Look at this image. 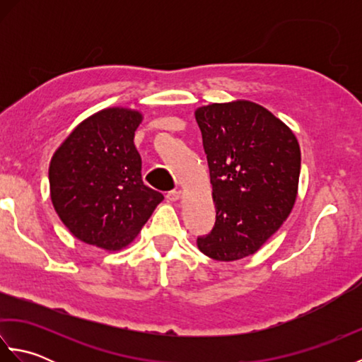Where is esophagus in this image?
<instances>
[{"label":"esophagus","instance_id":"obj_1","mask_svg":"<svg viewBox=\"0 0 362 362\" xmlns=\"http://www.w3.org/2000/svg\"><path fill=\"white\" fill-rule=\"evenodd\" d=\"M180 197H182V191L180 189H173V191H169V193L166 194V199H168V201H171V202L179 201Z\"/></svg>","mask_w":362,"mask_h":362}]
</instances>
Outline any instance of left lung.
I'll list each match as a JSON object with an SVG mask.
<instances>
[{
    "mask_svg": "<svg viewBox=\"0 0 362 362\" xmlns=\"http://www.w3.org/2000/svg\"><path fill=\"white\" fill-rule=\"evenodd\" d=\"M210 169L216 222L197 238L204 255L236 261L253 255L296 204L300 146L263 105L238 99L194 112Z\"/></svg>",
    "mask_w": 362,
    "mask_h": 362,
    "instance_id": "obj_1",
    "label": "left lung"
}]
</instances>
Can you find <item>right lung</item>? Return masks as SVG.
Wrapping results in <instances>:
<instances>
[{"instance_id":"obj_1","label":"right lung","mask_w":362,"mask_h":362,"mask_svg":"<svg viewBox=\"0 0 362 362\" xmlns=\"http://www.w3.org/2000/svg\"><path fill=\"white\" fill-rule=\"evenodd\" d=\"M138 110L109 107L79 122L54 152V210L82 243L115 252L127 247L163 194L146 187L134 136Z\"/></svg>"}]
</instances>
